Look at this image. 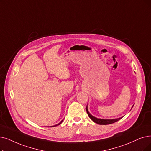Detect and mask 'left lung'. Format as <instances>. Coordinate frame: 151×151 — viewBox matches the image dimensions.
<instances>
[{
	"label": "left lung",
	"mask_w": 151,
	"mask_h": 151,
	"mask_svg": "<svg viewBox=\"0 0 151 151\" xmlns=\"http://www.w3.org/2000/svg\"><path fill=\"white\" fill-rule=\"evenodd\" d=\"M86 111L87 113L88 114V116L90 117V118L91 119L93 122H94L95 123H97L99 124H112L115 123L116 122H118V120H119L121 118H117V119H99V118H96L94 116H93L92 115L90 114L88 111L87 109V106L86 107Z\"/></svg>",
	"instance_id": "1"
}]
</instances>
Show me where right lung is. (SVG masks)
I'll list each match as a JSON object with an SVG mask.
<instances>
[{
	"instance_id": "obj_1",
	"label": "right lung",
	"mask_w": 151,
	"mask_h": 151,
	"mask_svg": "<svg viewBox=\"0 0 151 151\" xmlns=\"http://www.w3.org/2000/svg\"><path fill=\"white\" fill-rule=\"evenodd\" d=\"M63 120H62V121L61 122H60L59 124H56V125H55V126H58V125H59L60 124H61L62 122H63ZM53 126H52V127H53Z\"/></svg>"
}]
</instances>
